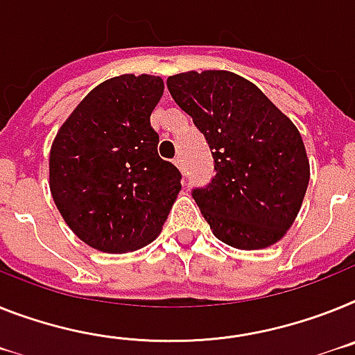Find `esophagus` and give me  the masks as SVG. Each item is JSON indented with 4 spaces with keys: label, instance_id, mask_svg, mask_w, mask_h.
Segmentation results:
<instances>
[{
    "label": "esophagus",
    "instance_id": "1",
    "mask_svg": "<svg viewBox=\"0 0 355 355\" xmlns=\"http://www.w3.org/2000/svg\"><path fill=\"white\" fill-rule=\"evenodd\" d=\"M173 164H175L178 169H182V171H184V160H182V157H180V155H177V157L173 159Z\"/></svg>",
    "mask_w": 355,
    "mask_h": 355
}]
</instances>
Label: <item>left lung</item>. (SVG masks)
Here are the masks:
<instances>
[{"label": "left lung", "mask_w": 355, "mask_h": 355, "mask_svg": "<svg viewBox=\"0 0 355 355\" xmlns=\"http://www.w3.org/2000/svg\"><path fill=\"white\" fill-rule=\"evenodd\" d=\"M168 90L213 155V180L191 195L214 236L249 251L278 242L311 177L296 126L258 86L231 71L178 73Z\"/></svg>", "instance_id": "1"}]
</instances>
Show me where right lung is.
Wrapping results in <instances>:
<instances>
[{
    "label": "right lung",
    "mask_w": 355,
    "mask_h": 355,
    "mask_svg": "<svg viewBox=\"0 0 355 355\" xmlns=\"http://www.w3.org/2000/svg\"><path fill=\"white\" fill-rule=\"evenodd\" d=\"M164 83L119 76L86 95L50 150V191L68 227L94 249L128 252L160 233L182 173L157 153L151 112Z\"/></svg>",
    "instance_id": "1"
}]
</instances>
